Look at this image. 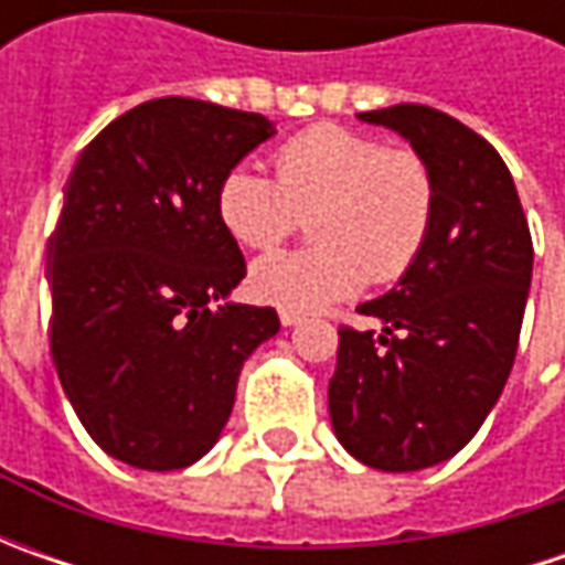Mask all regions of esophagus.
Listing matches in <instances>:
<instances>
[{
	"label": "esophagus",
	"mask_w": 565,
	"mask_h": 565,
	"mask_svg": "<svg viewBox=\"0 0 565 565\" xmlns=\"http://www.w3.org/2000/svg\"><path fill=\"white\" fill-rule=\"evenodd\" d=\"M279 320H282V327H295V323L305 320V315H298V311H279Z\"/></svg>",
	"instance_id": "obj_1"
}]
</instances>
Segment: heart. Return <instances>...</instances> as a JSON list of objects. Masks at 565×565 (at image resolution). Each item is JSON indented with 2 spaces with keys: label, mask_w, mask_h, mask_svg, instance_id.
Segmentation results:
<instances>
[{
  "label": "heart",
  "mask_w": 565,
  "mask_h": 565,
  "mask_svg": "<svg viewBox=\"0 0 565 565\" xmlns=\"http://www.w3.org/2000/svg\"><path fill=\"white\" fill-rule=\"evenodd\" d=\"M276 179L238 163L216 188V216L242 248L264 250L315 213V248L273 250L248 292L279 311H317L359 295L371 276L396 282L415 267L437 216L434 169L412 147L345 125H315L273 153Z\"/></svg>",
  "instance_id": "obj_1"
}]
</instances>
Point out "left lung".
Wrapping results in <instances>:
<instances>
[{"label": "left lung", "instance_id": "1", "mask_svg": "<svg viewBox=\"0 0 565 565\" xmlns=\"http://www.w3.org/2000/svg\"><path fill=\"white\" fill-rule=\"evenodd\" d=\"M408 138L434 169L437 216L396 289L364 301L383 333L339 327L330 422L380 471L456 456L500 399L532 286V232L503 157L440 109L399 103L361 113Z\"/></svg>", "mask_w": 565, "mask_h": 565}]
</instances>
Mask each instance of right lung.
<instances>
[{
	"mask_svg": "<svg viewBox=\"0 0 565 565\" xmlns=\"http://www.w3.org/2000/svg\"><path fill=\"white\" fill-rule=\"evenodd\" d=\"M270 135L260 113L160 97L77 157L46 250L50 349L84 430L119 462H198L226 427L245 359L279 330L273 308H212L245 276L216 188Z\"/></svg>",
	"mask_w": 565,
	"mask_h": 565,
	"instance_id": "right-lung-1",
	"label": "right lung"
}]
</instances>
